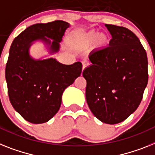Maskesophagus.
<instances>
[{
  "label": "esophagus",
  "instance_id": "obj_1",
  "mask_svg": "<svg viewBox=\"0 0 155 155\" xmlns=\"http://www.w3.org/2000/svg\"><path fill=\"white\" fill-rule=\"evenodd\" d=\"M82 64H83V71H84V70L86 68H87L88 66V64H89V62L84 61L82 62Z\"/></svg>",
  "mask_w": 155,
  "mask_h": 155
}]
</instances>
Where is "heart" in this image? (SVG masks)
I'll list each match as a JSON object with an SVG mask.
<instances>
[{
  "mask_svg": "<svg viewBox=\"0 0 155 155\" xmlns=\"http://www.w3.org/2000/svg\"><path fill=\"white\" fill-rule=\"evenodd\" d=\"M98 36H99L100 37H98L97 41H98V42H99L100 44H104L107 41V37H106L105 35H99V34L94 31H91V32H89V33L87 35L86 39H87V42H93V41H94L97 39Z\"/></svg>",
  "mask_w": 155,
  "mask_h": 155,
  "instance_id": "b5f03b06",
  "label": "heart"
}]
</instances>
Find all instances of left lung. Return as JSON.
Masks as SVG:
<instances>
[{
  "label": "left lung",
  "mask_w": 155,
  "mask_h": 155,
  "mask_svg": "<svg viewBox=\"0 0 155 155\" xmlns=\"http://www.w3.org/2000/svg\"><path fill=\"white\" fill-rule=\"evenodd\" d=\"M109 46L93 51L84 69L86 99L92 114L103 123L122 122L140 106L147 85V53L135 34L124 27L106 24Z\"/></svg>",
  "instance_id": "8db88e82"
}]
</instances>
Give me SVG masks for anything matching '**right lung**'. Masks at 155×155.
Segmentation results:
<instances>
[{
	"instance_id": "1",
	"label": "right lung",
	"mask_w": 155,
	"mask_h": 155,
	"mask_svg": "<svg viewBox=\"0 0 155 155\" xmlns=\"http://www.w3.org/2000/svg\"><path fill=\"white\" fill-rule=\"evenodd\" d=\"M68 27L69 23L62 20L34 24L12 43L5 68L9 100L31 123L41 124L51 119L61 107L64 91L81 74L80 62L66 65L53 58L35 61L28 52L31 42L36 40L49 44L53 53L58 52Z\"/></svg>"
}]
</instances>
